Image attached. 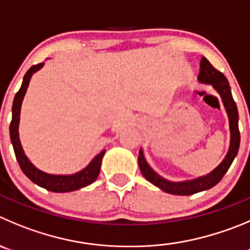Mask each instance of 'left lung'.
<instances>
[{
	"mask_svg": "<svg viewBox=\"0 0 250 250\" xmlns=\"http://www.w3.org/2000/svg\"><path fill=\"white\" fill-rule=\"evenodd\" d=\"M200 74H199V81L204 83H209L216 88V91L222 97L223 104L227 111L228 120H229V129H230V146L229 150H228L227 155L223 159L218 167L214 170H212L209 174L201 176V178L193 179V180L188 181H180V183H174V181L165 180L160 175L154 171L149 164L146 163V158L143 155V150H139L138 157V164L141 167V171L143 174L144 178L151 183L153 185L158 186L162 188L163 191L167 193H172V195H193L200 191L208 190V188H213L214 185L220 183L227 170L232 165L233 160H234L235 155L239 149V143H241V133H239V128H238V109L237 104H235L234 100L232 97V92H230L229 83L223 75L222 72L214 69L211 65V62L202 58L201 64H200Z\"/></svg>",
	"mask_w": 250,
	"mask_h": 250,
	"instance_id": "obj_1",
	"label": "left lung"
}]
</instances>
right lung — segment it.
<instances>
[{
  "mask_svg": "<svg viewBox=\"0 0 250 250\" xmlns=\"http://www.w3.org/2000/svg\"><path fill=\"white\" fill-rule=\"evenodd\" d=\"M42 66H43V62L33 65L25 72L22 86H21L20 91L16 93L12 106V121H11V125H9V136H11V142H12L13 149H15L18 164H20L22 171L24 172L25 176L29 180H32L38 186L46 188V190L53 191V192H70V191H75L81 188H85V186L90 185V184H92L93 181L96 180L100 174V169H101L102 158H104L106 150H102L101 153L97 154L96 157L92 159V162L85 169L72 175L46 174V172L37 169L29 162V159L27 158L24 151H23L22 146H21L20 136H18V125H20L21 106H22L23 97H24L28 85H29L30 78H32L34 72L42 69Z\"/></svg>",
  "mask_w": 250,
  "mask_h": 250,
  "instance_id": "add662e5",
  "label": "right lung"
}]
</instances>
